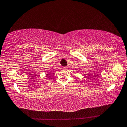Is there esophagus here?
<instances>
[{
    "label": "esophagus",
    "instance_id": "1",
    "mask_svg": "<svg viewBox=\"0 0 127 127\" xmlns=\"http://www.w3.org/2000/svg\"><path fill=\"white\" fill-rule=\"evenodd\" d=\"M63 69H67L68 68L66 66H64V67H63Z\"/></svg>",
    "mask_w": 127,
    "mask_h": 127
}]
</instances>
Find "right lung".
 I'll return each instance as SVG.
<instances>
[{
  "mask_svg": "<svg viewBox=\"0 0 127 127\" xmlns=\"http://www.w3.org/2000/svg\"><path fill=\"white\" fill-rule=\"evenodd\" d=\"M49 74H48V75H49Z\"/></svg>",
  "mask_w": 127,
  "mask_h": 127,
  "instance_id": "add662e5",
  "label": "right lung"
}]
</instances>
